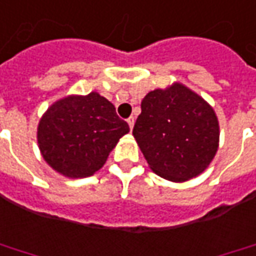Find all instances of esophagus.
<instances>
[{"label":"esophagus","instance_id":"1","mask_svg":"<svg viewBox=\"0 0 256 256\" xmlns=\"http://www.w3.org/2000/svg\"><path fill=\"white\" fill-rule=\"evenodd\" d=\"M128 128H130V130L133 128V126H134V118L133 116H130L128 119Z\"/></svg>","mask_w":256,"mask_h":256}]
</instances>
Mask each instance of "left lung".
<instances>
[{"label": "left lung", "mask_w": 256, "mask_h": 256, "mask_svg": "<svg viewBox=\"0 0 256 256\" xmlns=\"http://www.w3.org/2000/svg\"><path fill=\"white\" fill-rule=\"evenodd\" d=\"M133 136L152 172L172 182H185L212 162L220 132L213 108L175 82L144 96Z\"/></svg>", "instance_id": "8db88e82"}]
</instances>
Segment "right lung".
Returning <instances> with one entry per match:
<instances>
[{
    "instance_id": "add662e5",
    "label": "right lung",
    "mask_w": 256,
    "mask_h": 256,
    "mask_svg": "<svg viewBox=\"0 0 256 256\" xmlns=\"http://www.w3.org/2000/svg\"><path fill=\"white\" fill-rule=\"evenodd\" d=\"M128 124L98 92L70 95L42 116L38 142L44 161L68 178L91 176L100 170Z\"/></svg>"
}]
</instances>
